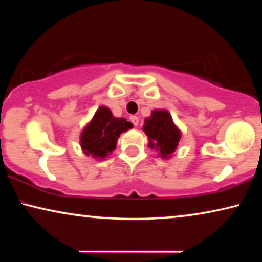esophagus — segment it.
<instances>
[{
    "instance_id": "esophagus-1",
    "label": "esophagus",
    "mask_w": 262,
    "mask_h": 262,
    "mask_svg": "<svg viewBox=\"0 0 262 262\" xmlns=\"http://www.w3.org/2000/svg\"><path fill=\"white\" fill-rule=\"evenodd\" d=\"M130 120H131V123L134 124V126H137L138 123H139V119H138L137 116H131Z\"/></svg>"
}]
</instances>
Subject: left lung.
<instances>
[{
  "mask_svg": "<svg viewBox=\"0 0 262 262\" xmlns=\"http://www.w3.org/2000/svg\"><path fill=\"white\" fill-rule=\"evenodd\" d=\"M143 127L149 137L150 148L156 146L164 159L175 151L181 135L167 111H154L151 118L145 120Z\"/></svg>",
  "mask_w": 262,
  "mask_h": 262,
  "instance_id": "8db88e82",
  "label": "left lung"
}]
</instances>
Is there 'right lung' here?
I'll return each mask as SVG.
<instances>
[{
    "mask_svg": "<svg viewBox=\"0 0 262 262\" xmlns=\"http://www.w3.org/2000/svg\"><path fill=\"white\" fill-rule=\"evenodd\" d=\"M132 127L124 118H114L106 107H100L81 136V146L85 155L105 157L116 149L121 132Z\"/></svg>",
    "mask_w": 262,
    "mask_h": 262,
    "instance_id": "right-lung-1",
    "label": "right lung"
}]
</instances>
